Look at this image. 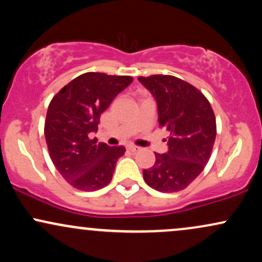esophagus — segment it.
Instances as JSON below:
<instances>
[{"instance_id": "esophagus-1", "label": "esophagus", "mask_w": 262, "mask_h": 262, "mask_svg": "<svg viewBox=\"0 0 262 262\" xmlns=\"http://www.w3.org/2000/svg\"><path fill=\"white\" fill-rule=\"evenodd\" d=\"M127 149L132 152H135V151H138V150H139V148H138V146H135V145H128Z\"/></svg>"}]
</instances>
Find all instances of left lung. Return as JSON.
Listing matches in <instances>:
<instances>
[{
  "mask_svg": "<svg viewBox=\"0 0 262 262\" xmlns=\"http://www.w3.org/2000/svg\"><path fill=\"white\" fill-rule=\"evenodd\" d=\"M138 80L158 103L159 125L169 132L166 154L155 152V164L143 170L146 185L159 192L185 189L202 172L212 155L217 124L206 96L191 83L171 75Z\"/></svg>",
  "mask_w": 262,
  "mask_h": 262,
  "instance_id": "8db88e82",
  "label": "left lung"
}]
</instances>
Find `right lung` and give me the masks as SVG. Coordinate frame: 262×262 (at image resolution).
<instances>
[{
  "label": "right lung",
  "mask_w": 262,
  "mask_h": 262,
  "mask_svg": "<svg viewBox=\"0 0 262 262\" xmlns=\"http://www.w3.org/2000/svg\"><path fill=\"white\" fill-rule=\"evenodd\" d=\"M132 76L86 73L65 85L50 101L44 124L50 159L60 175L80 191L103 188L112 180L124 146L98 143L101 114L130 85Z\"/></svg>",
  "instance_id": "obj_1"
}]
</instances>
